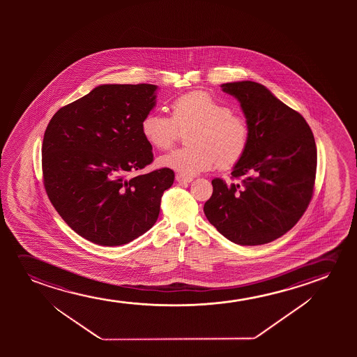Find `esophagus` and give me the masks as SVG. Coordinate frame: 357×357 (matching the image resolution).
I'll return each instance as SVG.
<instances>
[{
  "label": "esophagus",
  "mask_w": 357,
  "mask_h": 357,
  "mask_svg": "<svg viewBox=\"0 0 357 357\" xmlns=\"http://www.w3.org/2000/svg\"><path fill=\"white\" fill-rule=\"evenodd\" d=\"M176 181L178 183H181V184H188V183L192 181V178L191 176H183V174H176Z\"/></svg>",
  "instance_id": "34e87169"
}]
</instances>
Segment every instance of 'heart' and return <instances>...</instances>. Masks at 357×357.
Segmentation results:
<instances>
[{
  "label": "heart",
  "mask_w": 357,
  "mask_h": 357,
  "mask_svg": "<svg viewBox=\"0 0 357 357\" xmlns=\"http://www.w3.org/2000/svg\"><path fill=\"white\" fill-rule=\"evenodd\" d=\"M172 117L146 113L140 129L152 147L168 150L181 130L192 128L188 135L190 146L181 147L158 158L160 166L185 176L234 166L249 144V126L244 118L205 91H191L173 100Z\"/></svg>",
  "instance_id": "1"
}]
</instances>
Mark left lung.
<instances>
[{
  "label": "left lung",
  "mask_w": 357,
  "mask_h": 357,
  "mask_svg": "<svg viewBox=\"0 0 357 357\" xmlns=\"http://www.w3.org/2000/svg\"><path fill=\"white\" fill-rule=\"evenodd\" d=\"M220 88L239 101L249 144L231 172L239 181L227 185L213 179L204 212L235 244H267L291 229L311 201L317 168L314 137L305 118L262 84L244 80Z\"/></svg>",
  "instance_id": "left-lung-1"
}]
</instances>
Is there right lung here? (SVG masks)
<instances>
[{
	"label": "right lung",
	"instance_id": "right-lung-1",
	"mask_svg": "<svg viewBox=\"0 0 357 357\" xmlns=\"http://www.w3.org/2000/svg\"><path fill=\"white\" fill-rule=\"evenodd\" d=\"M156 85L103 84L59 109L43 142L44 185L64 222L102 246L128 244L160 215L174 181L162 168L127 178L153 160L142 119L156 106Z\"/></svg>",
	"mask_w": 357,
	"mask_h": 357
}]
</instances>
